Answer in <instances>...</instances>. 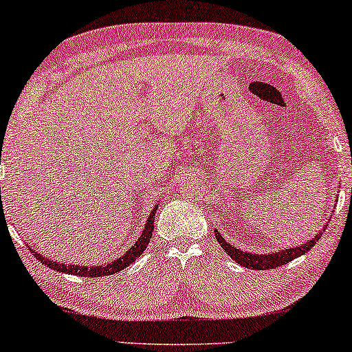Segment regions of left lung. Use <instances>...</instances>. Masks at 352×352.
I'll use <instances>...</instances> for the list:
<instances>
[{
    "instance_id": "obj_1",
    "label": "left lung",
    "mask_w": 352,
    "mask_h": 352,
    "mask_svg": "<svg viewBox=\"0 0 352 352\" xmlns=\"http://www.w3.org/2000/svg\"><path fill=\"white\" fill-rule=\"evenodd\" d=\"M322 232H318L312 240L302 243V245H297L294 248H286V250H281V252L270 253V255L242 252V250H239V248L230 245V243H228V240L222 239L221 234L217 232V230H214V235H216L217 242L221 243V247L226 250V253H228L232 260L237 261L239 265L245 266V268H248V270H271V268H278V266L286 265V263H289V261L294 260V258L304 255V253L309 252L310 248H312L315 243L318 242V239L322 237Z\"/></svg>"
}]
</instances>
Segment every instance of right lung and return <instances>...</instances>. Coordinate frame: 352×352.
<instances>
[{"label":"right lung","mask_w":352,"mask_h":352,"mask_svg":"<svg viewBox=\"0 0 352 352\" xmlns=\"http://www.w3.org/2000/svg\"><path fill=\"white\" fill-rule=\"evenodd\" d=\"M1 209H3V203H1ZM154 216H155V209L151 212L148 221H146L144 230L143 234L140 235V239L136 240L135 245H133L130 250L124 253L123 256L117 258V260L110 261L107 265H100V266H76V265H65L60 263V261H52L48 258H43L42 255H38L34 248L29 247V250L34 253V256L37 258L38 261H42L43 265L48 266V268L58 271V273H69L74 276H82V278H99V276H109V274H115L118 271H122L130 266L136 258L141 256V253L146 250L148 247L151 237H153V230H154Z\"/></svg>","instance_id":"right-lung-1"}]
</instances>
